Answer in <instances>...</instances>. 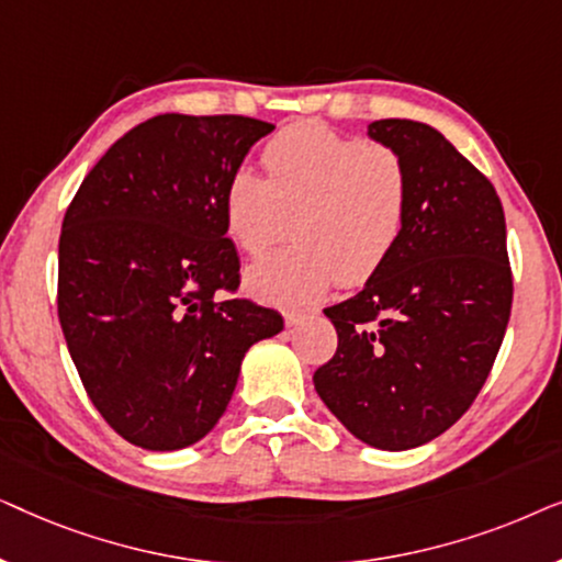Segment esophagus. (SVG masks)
<instances>
[{
  "label": "esophagus",
  "mask_w": 562,
  "mask_h": 562,
  "mask_svg": "<svg viewBox=\"0 0 562 562\" xmlns=\"http://www.w3.org/2000/svg\"><path fill=\"white\" fill-rule=\"evenodd\" d=\"M314 314H317L314 310H289L286 314H283V322H286V327H299L302 322L312 319Z\"/></svg>",
  "instance_id": "obj_1"
}]
</instances>
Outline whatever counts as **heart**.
Wrapping results in <instances>:
<instances>
[{"label":"heart","instance_id":"heart-1","mask_svg":"<svg viewBox=\"0 0 562 562\" xmlns=\"http://www.w3.org/2000/svg\"><path fill=\"white\" fill-rule=\"evenodd\" d=\"M268 179L237 168L225 189V225L248 256L299 240L250 266L245 283L271 304H299L329 283H366L402 240L406 173L381 143H360L322 122H296L263 148Z\"/></svg>","mask_w":562,"mask_h":562}]
</instances>
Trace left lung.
Segmentation results:
<instances>
[{
	"mask_svg": "<svg viewBox=\"0 0 562 562\" xmlns=\"http://www.w3.org/2000/svg\"><path fill=\"white\" fill-rule=\"evenodd\" d=\"M368 137L404 166V233L356 296L325 310L337 352L314 389L352 437L398 452L479 396L509 325L512 268L496 189L440 130L375 120Z\"/></svg>",
	"mask_w": 562,
	"mask_h": 562,
	"instance_id": "left-lung-1",
	"label": "left lung"
}]
</instances>
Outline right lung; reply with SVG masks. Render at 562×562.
Returning a JSON list of instances; mask_svg holds the SVG:
<instances>
[{
    "instance_id": "add662e5",
    "label": "right lung",
    "mask_w": 562,
    "mask_h": 562,
    "mask_svg": "<svg viewBox=\"0 0 562 562\" xmlns=\"http://www.w3.org/2000/svg\"><path fill=\"white\" fill-rule=\"evenodd\" d=\"M271 122L158 114L99 158L58 243V319L83 389L114 432L145 450L212 432L245 352L283 317L237 289L225 189Z\"/></svg>"
}]
</instances>
